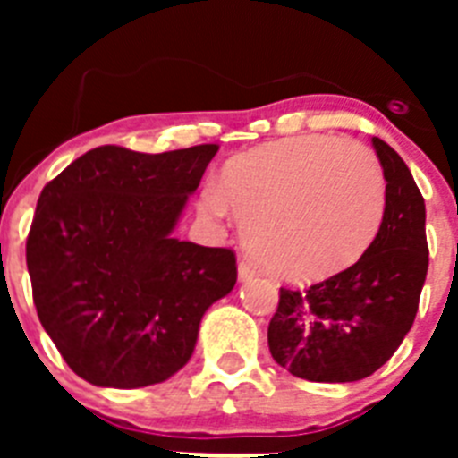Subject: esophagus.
<instances>
[{
    "mask_svg": "<svg viewBox=\"0 0 458 458\" xmlns=\"http://www.w3.org/2000/svg\"><path fill=\"white\" fill-rule=\"evenodd\" d=\"M257 275V268L250 264L248 259H241V261H238V277H241V282H250V279H254Z\"/></svg>",
    "mask_w": 458,
    "mask_h": 458,
    "instance_id": "obj_1",
    "label": "esophagus"
}]
</instances>
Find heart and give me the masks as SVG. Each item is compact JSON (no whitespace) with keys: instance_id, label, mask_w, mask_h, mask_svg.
I'll return each instance as SVG.
<instances>
[{"instance_id":"b5f03b06","label":"heart","mask_w":458,"mask_h":458,"mask_svg":"<svg viewBox=\"0 0 458 458\" xmlns=\"http://www.w3.org/2000/svg\"><path fill=\"white\" fill-rule=\"evenodd\" d=\"M386 176L365 144L298 135L236 156L201 210L245 226L250 252L286 279H318L358 261L383 225Z\"/></svg>"}]
</instances>
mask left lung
<instances>
[{"mask_svg": "<svg viewBox=\"0 0 458 458\" xmlns=\"http://www.w3.org/2000/svg\"><path fill=\"white\" fill-rule=\"evenodd\" d=\"M387 181L383 225L351 268L310 289H279L270 355L317 383H353L392 358L418 314L428 268L422 192L399 153L371 140Z\"/></svg>", "mask_w": 458, "mask_h": 458, "instance_id": "left-lung-1", "label": "left lung"}]
</instances>
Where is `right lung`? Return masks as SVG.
I'll return each instance as SVG.
<instances>
[{
    "label": "right lung",
    "mask_w": 458,
    "mask_h": 458,
    "mask_svg": "<svg viewBox=\"0 0 458 458\" xmlns=\"http://www.w3.org/2000/svg\"><path fill=\"white\" fill-rule=\"evenodd\" d=\"M217 144L98 147L43 188L27 268L46 333L100 387L163 383L190 360L204 311L236 284V254L174 238Z\"/></svg>",
    "instance_id": "obj_1"
}]
</instances>
